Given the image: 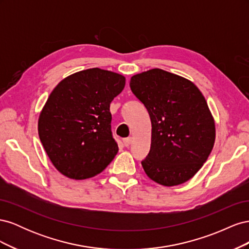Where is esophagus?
<instances>
[{
  "label": "esophagus",
  "mask_w": 249,
  "mask_h": 249,
  "mask_svg": "<svg viewBox=\"0 0 249 249\" xmlns=\"http://www.w3.org/2000/svg\"><path fill=\"white\" fill-rule=\"evenodd\" d=\"M123 142H124V146H129L131 143H132V137H127V138H124V140H123Z\"/></svg>",
  "instance_id": "obj_1"
}]
</instances>
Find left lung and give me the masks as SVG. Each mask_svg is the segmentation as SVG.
I'll return each instance as SVG.
<instances>
[{
  "label": "left lung",
  "mask_w": 249,
  "mask_h": 249,
  "mask_svg": "<svg viewBox=\"0 0 249 249\" xmlns=\"http://www.w3.org/2000/svg\"><path fill=\"white\" fill-rule=\"evenodd\" d=\"M130 87L148 111L152 143L142 167L154 182L178 186L192 178L212 152L215 120L193 82L153 69L135 74Z\"/></svg>",
  "instance_id": "8db88e82"
}]
</instances>
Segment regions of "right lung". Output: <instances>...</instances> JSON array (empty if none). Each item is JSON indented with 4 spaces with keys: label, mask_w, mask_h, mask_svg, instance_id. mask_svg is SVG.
Instances as JSON below:
<instances>
[{
    "label": "right lung",
    "mask_w": 249,
    "mask_h": 249,
    "mask_svg": "<svg viewBox=\"0 0 249 249\" xmlns=\"http://www.w3.org/2000/svg\"><path fill=\"white\" fill-rule=\"evenodd\" d=\"M123 74L99 67L74 72L53 89L40 111L38 135L54 167L72 179L101 173L118 152L110 104L123 91Z\"/></svg>",
    "instance_id": "obj_1"
}]
</instances>
